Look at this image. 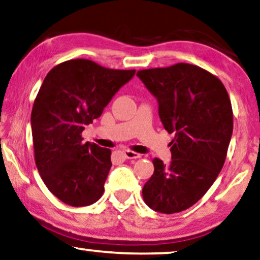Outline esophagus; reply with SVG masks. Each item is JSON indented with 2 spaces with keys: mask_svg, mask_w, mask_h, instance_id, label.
Returning <instances> with one entry per match:
<instances>
[{
  "mask_svg": "<svg viewBox=\"0 0 260 260\" xmlns=\"http://www.w3.org/2000/svg\"><path fill=\"white\" fill-rule=\"evenodd\" d=\"M123 155H124V158H127V159H138V158L141 157V154L137 153V152L129 151V150H124Z\"/></svg>",
  "mask_w": 260,
  "mask_h": 260,
  "instance_id": "34e87169",
  "label": "esophagus"
}]
</instances>
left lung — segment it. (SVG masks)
<instances>
[{
	"label": "left lung",
	"mask_w": 260,
	"mask_h": 260,
	"mask_svg": "<svg viewBox=\"0 0 260 260\" xmlns=\"http://www.w3.org/2000/svg\"><path fill=\"white\" fill-rule=\"evenodd\" d=\"M137 76L157 99L162 126L175 134L170 164L153 159L144 201L155 212L179 213L208 191L224 164L233 133L230 96L219 78L191 64L148 69Z\"/></svg>",
	"instance_id": "1"
}]
</instances>
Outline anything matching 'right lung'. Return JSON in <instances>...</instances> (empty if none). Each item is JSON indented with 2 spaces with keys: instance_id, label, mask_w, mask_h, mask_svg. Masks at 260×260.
<instances>
[{
  "instance_id": "right-lung-1",
  "label": "right lung",
  "mask_w": 260,
  "mask_h": 260,
  "mask_svg": "<svg viewBox=\"0 0 260 260\" xmlns=\"http://www.w3.org/2000/svg\"><path fill=\"white\" fill-rule=\"evenodd\" d=\"M134 74L71 59L45 77L30 115L34 158L45 185L61 202L84 207L102 196L112 151L83 143L82 132Z\"/></svg>"
}]
</instances>
